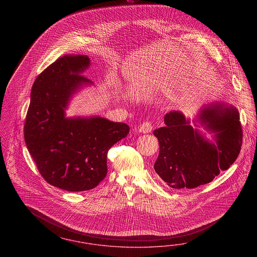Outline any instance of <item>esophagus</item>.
<instances>
[{
	"mask_svg": "<svg viewBox=\"0 0 257 257\" xmlns=\"http://www.w3.org/2000/svg\"><path fill=\"white\" fill-rule=\"evenodd\" d=\"M153 130V125L150 121H145L142 122L140 126V132L143 133V134H148V133L152 132Z\"/></svg>",
	"mask_w": 257,
	"mask_h": 257,
	"instance_id": "34e87169",
	"label": "esophagus"
}]
</instances>
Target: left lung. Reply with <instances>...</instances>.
Here are the masks:
<instances>
[{
  "label": "left lung",
  "instance_id": "8db88e82",
  "mask_svg": "<svg viewBox=\"0 0 257 257\" xmlns=\"http://www.w3.org/2000/svg\"><path fill=\"white\" fill-rule=\"evenodd\" d=\"M198 120L205 130L215 133V143L205 140L179 111L166 114V125L154 131L160 147L154 169L172 188L210 183L240 153L243 136L237 109L223 102L208 104L198 114Z\"/></svg>",
  "mask_w": 257,
  "mask_h": 257
}]
</instances>
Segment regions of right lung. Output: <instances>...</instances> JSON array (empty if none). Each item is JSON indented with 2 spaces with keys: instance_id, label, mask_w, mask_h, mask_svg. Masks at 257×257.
I'll use <instances>...</instances> for the list:
<instances>
[{
  "instance_id": "right-lung-1",
  "label": "right lung",
  "mask_w": 257,
  "mask_h": 257,
  "mask_svg": "<svg viewBox=\"0 0 257 257\" xmlns=\"http://www.w3.org/2000/svg\"><path fill=\"white\" fill-rule=\"evenodd\" d=\"M86 55H64L36 79L24 124V140L41 176L67 191L97 187L107 173V153L129 134L123 122L101 117H66L72 94L92 82L80 73Z\"/></svg>"
}]
</instances>
